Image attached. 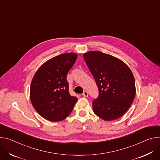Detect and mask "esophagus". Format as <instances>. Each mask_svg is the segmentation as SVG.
Returning a JSON list of instances; mask_svg holds the SVG:
<instances>
[{"label":"esophagus","mask_w":160,"mask_h":160,"mask_svg":"<svg viewBox=\"0 0 160 160\" xmlns=\"http://www.w3.org/2000/svg\"><path fill=\"white\" fill-rule=\"evenodd\" d=\"M82 95L83 97H87L88 96V93L87 92H84L82 94Z\"/></svg>","instance_id":"esophagus-1"}]
</instances>
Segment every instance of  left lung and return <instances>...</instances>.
Returning <instances> with one entry per match:
<instances>
[{
  "mask_svg": "<svg viewBox=\"0 0 160 160\" xmlns=\"http://www.w3.org/2000/svg\"><path fill=\"white\" fill-rule=\"evenodd\" d=\"M83 57L98 89V96L92 103L94 113L105 121L121 117L136 93L131 70L121 60L100 51L88 52Z\"/></svg>",
  "mask_w": 160,
  "mask_h": 160,
  "instance_id": "obj_1",
  "label": "left lung"
}]
</instances>
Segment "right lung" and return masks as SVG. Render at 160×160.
<instances>
[{"instance_id": "add662e5", "label": "right lung", "mask_w": 160, "mask_h": 160, "mask_svg": "<svg viewBox=\"0 0 160 160\" xmlns=\"http://www.w3.org/2000/svg\"><path fill=\"white\" fill-rule=\"evenodd\" d=\"M78 55L70 52L52 58L35 74L30 85V97L33 108L50 121H60L72 112L78 98L68 91L67 75Z\"/></svg>"}]
</instances>
